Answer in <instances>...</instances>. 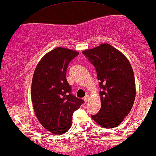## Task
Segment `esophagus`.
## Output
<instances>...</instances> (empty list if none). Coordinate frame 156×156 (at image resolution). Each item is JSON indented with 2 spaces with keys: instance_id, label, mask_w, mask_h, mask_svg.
Instances as JSON below:
<instances>
[{
  "instance_id": "34e87169",
  "label": "esophagus",
  "mask_w": 156,
  "mask_h": 156,
  "mask_svg": "<svg viewBox=\"0 0 156 156\" xmlns=\"http://www.w3.org/2000/svg\"><path fill=\"white\" fill-rule=\"evenodd\" d=\"M83 100H84L85 102H87V101L89 100V95H86V96L83 97Z\"/></svg>"
}]
</instances>
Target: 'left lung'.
Listing matches in <instances>:
<instances>
[{
  "label": "left lung",
  "mask_w": 156,
  "mask_h": 156,
  "mask_svg": "<svg viewBox=\"0 0 156 156\" xmlns=\"http://www.w3.org/2000/svg\"><path fill=\"white\" fill-rule=\"evenodd\" d=\"M96 70L101 107L91 115L103 127L118 126L127 116L136 96L134 74L127 58L111 45L103 44L82 52Z\"/></svg>",
  "instance_id": "1"
}]
</instances>
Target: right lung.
<instances>
[{"label": "right lung", "mask_w": 156, "mask_h": 156, "mask_svg": "<svg viewBox=\"0 0 156 156\" xmlns=\"http://www.w3.org/2000/svg\"><path fill=\"white\" fill-rule=\"evenodd\" d=\"M78 55V52L58 47L41 58L34 73V110L43 127L53 134H62L70 128L74 112L83 103L72 94L66 79L69 63Z\"/></svg>", "instance_id": "right-lung-1"}]
</instances>
